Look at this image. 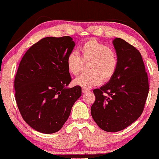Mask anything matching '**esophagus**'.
Instances as JSON below:
<instances>
[{
    "instance_id": "obj_1",
    "label": "esophagus",
    "mask_w": 159,
    "mask_h": 159,
    "mask_svg": "<svg viewBox=\"0 0 159 159\" xmlns=\"http://www.w3.org/2000/svg\"><path fill=\"white\" fill-rule=\"evenodd\" d=\"M82 93H89V92H90V90H89V89H88L82 88Z\"/></svg>"
}]
</instances>
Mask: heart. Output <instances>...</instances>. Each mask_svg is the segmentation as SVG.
Here are the masks:
<instances>
[{
	"mask_svg": "<svg viewBox=\"0 0 159 159\" xmlns=\"http://www.w3.org/2000/svg\"><path fill=\"white\" fill-rule=\"evenodd\" d=\"M82 58L75 51L69 53L66 65L71 75H77L81 70L84 61H90L89 74L76 78L74 84L83 88H91L100 84L103 80H109L113 77L118 68V57L114 50L98 40L89 39L80 47Z\"/></svg>",
	"mask_w": 159,
	"mask_h": 159,
	"instance_id": "obj_1",
	"label": "heart"
}]
</instances>
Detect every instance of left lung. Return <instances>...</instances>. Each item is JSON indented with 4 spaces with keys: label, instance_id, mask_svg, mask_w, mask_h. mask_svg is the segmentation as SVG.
Segmentation results:
<instances>
[{
    "label": "left lung",
    "instance_id": "left-lung-1",
    "mask_svg": "<svg viewBox=\"0 0 159 159\" xmlns=\"http://www.w3.org/2000/svg\"><path fill=\"white\" fill-rule=\"evenodd\" d=\"M112 43L118 68L107 83L93 90L95 101L91 115L101 129L114 133L125 129L141 116L149 86L139 50L120 38L115 39Z\"/></svg>",
    "mask_w": 159,
    "mask_h": 159
}]
</instances>
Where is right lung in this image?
<instances>
[{
  "label": "right lung",
  "mask_w": 159,
  "mask_h": 159,
  "mask_svg": "<svg viewBox=\"0 0 159 159\" xmlns=\"http://www.w3.org/2000/svg\"><path fill=\"white\" fill-rule=\"evenodd\" d=\"M75 46L70 36L43 38L26 52L15 77V97L22 118L38 132L50 134L63 127L82 95L69 88L72 78L66 58Z\"/></svg>",
  "instance_id": "1"
}]
</instances>
